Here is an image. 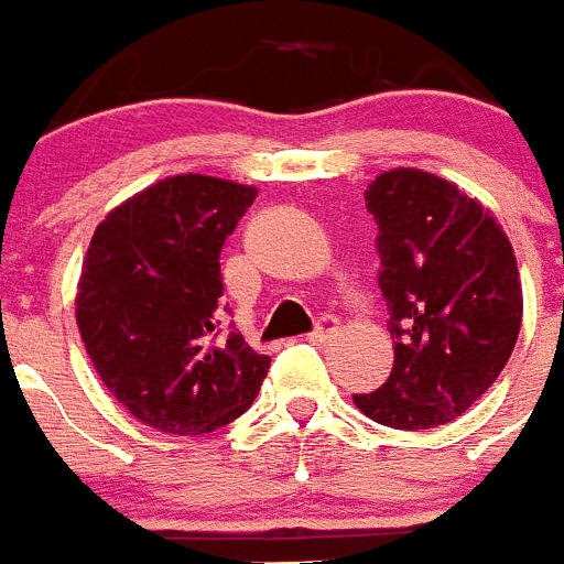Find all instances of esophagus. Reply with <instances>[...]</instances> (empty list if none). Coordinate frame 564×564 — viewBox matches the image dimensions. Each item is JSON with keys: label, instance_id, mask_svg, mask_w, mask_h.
<instances>
[{"label": "esophagus", "instance_id": "esophagus-1", "mask_svg": "<svg viewBox=\"0 0 564 564\" xmlns=\"http://www.w3.org/2000/svg\"><path fill=\"white\" fill-rule=\"evenodd\" d=\"M337 332H339V319L334 317V314H326V317L317 319V326H314V332L308 334V339H312V343H317V345L332 343V339L337 337Z\"/></svg>", "mask_w": 564, "mask_h": 564}]
</instances>
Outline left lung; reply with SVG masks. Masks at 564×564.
I'll return each instance as SVG.
<instances>
[{
  "label": "left lung",
  "mask_w": 564,
  "mask_h": 564,
  "mask_svg": "<svg viewBox=\"0 0 564 564\" xmlns=\"http://www.w3.org/2000/svg\"><path fill=\"white\" fill-rule=\"evenodd\" d=\"M365 207L379 230L377 281L395 357L388 382L354 404L384 427H438L478 402L514 351V250L480 202L427 171L377 176Z\"/></svg>",
  "instance_id": "1"
}]
</instances>
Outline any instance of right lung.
I'll return each mask as SVG.
<instances>
[{"label":"right lung","instance_id":"obj_1","mask_svg":"<svg viewBox=\"0 0 564 564\" xmlns=\"http://www.w3.org/2000/svg\"><path fill=\"white\" fill-rule=\"evenodd\" d=\"M256 191L185 174L145 187L95 230L80 272V339L111 395L149 427L199 435L247 413L270 357L225 328L221 247Z\"/></svg>","mask_w":564,"mask_h":564}]
</instances>
